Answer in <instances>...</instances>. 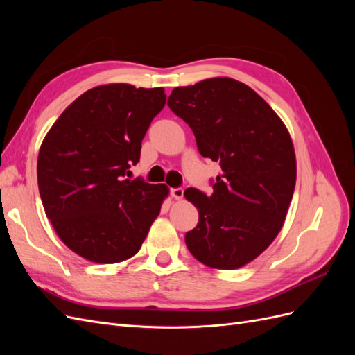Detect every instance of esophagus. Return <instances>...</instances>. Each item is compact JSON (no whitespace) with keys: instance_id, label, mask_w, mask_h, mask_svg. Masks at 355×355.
<instances>
[{"instance_id":"esophagus-1","label":"esophagus","mask_w":355,"mask_h":355,"mask_svg":"<svg viewBox=\"0 0 355 355\" xmlns=\"http://www.w3.org/2000/svg\"><path fill=\"white\" fill-rule=\"evenodd\" d=\"M170 194H171V197H173V198H176V200H180L182 197H184V189H182V188H171L170 189Z\"/></svg>"}]
</instances>
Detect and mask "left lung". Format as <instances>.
<instances>
[{
	"instance_id": "obj_1",
	"label": "left lung",
	"mask_w": 355,
	"mask_h": 355,
	"mask_svg": "<svg viewBox=\"0 0 355 355\" xmlns=\"http://www.w3.org/2000/svg\"><path fill=\"white\" fill-rule=\"evenodd\" d=\"M196 136L200 154L218 161L213 194L188 188L198 223L185 234L192 256L237 270L280 232L296 184V157L286 125L259 94L232 78L176 87L167 101Z\"/></svg>"
}]
</instances>
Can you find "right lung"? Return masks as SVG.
<instances>
[{
    "label": "right lung",
    "mask_w": 355,
    "mask_h": 355,
    "mask_svg": "<svg viewBox=\"0 0 355 355\" xmlns=\"http://www.w3.org/2000/svg\"><path fill=\"white\" fill-rule=\"evenodd\" d=\"M164 105L163 87L99 85L75 99L42 141L37 163L42 206L60 240L84 259H128L158 216L168 188L125 176Z\"/></svg>",
    "instance_id": "1"
}]
</instances>
